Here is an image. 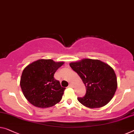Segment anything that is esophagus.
<instances>
[{
    "label": "esophagus",
    "instance_id": "esophagus-1",
    "mask_svg": "<svg viewBox=\"0 0 134 134\" xmlns=\"http://www.w3.org/2000/svg\"><path fill=\"white\" fill-rule=\"evenodd\" d=\"M73 87V83H69V87Z\"/></svg>",
    "mask_w": 134,
    "mask_h": 134
}]
</instances>
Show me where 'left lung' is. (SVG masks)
<instances>
[{
	"label": "left lung",
	"instance_id": "obj_1",
	"mask_svg": "<svg viewBox=\"0 0 134 134\" xmlns=\"http://www.w3.org/2000/svg\"><path fill=\"white\" fill-rule=\"evenodd\" d=\"M87 88L86 94L77 100L90 108H97L108 104L116 91L117 81L113 68L99 59H83L70 63Z\"/></svg>",
	"mask_w": 134,
	"mask_h": 134
}]
</instances>
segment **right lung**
Wrapping results in <instances>:
<instances>
[{
  "label": "right lung",
  "mask_w": 134,
  "mask_h": 134,
  "mask_svg": "<svg viewBox=\"0 0 134 134\" xmlns=\"http://www.w3.org/2000/svg\"><path fill=\"white\" fill-rule=\"evenodd\" d=\"M64 63L41 59L24 69L20 85L29 103L36 107L46 108L61 101L65 88L62 87L53 76Z\"/></svg>",
  "instance_id": "right-lung-1"
}]
</instances>
